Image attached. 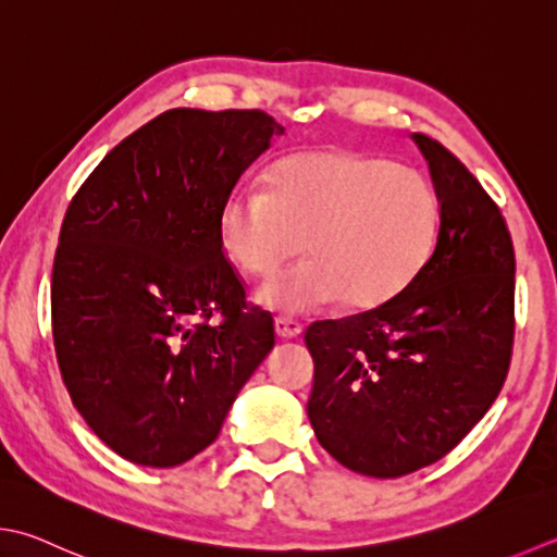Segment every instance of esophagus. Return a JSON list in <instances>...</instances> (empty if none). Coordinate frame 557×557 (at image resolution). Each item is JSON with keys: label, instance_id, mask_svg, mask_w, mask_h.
Wrapping results in <instances>:
<instances>
[{"label": "esophagus", "instance_id": "34e87169", "mask_svg": "<svg viewBox=\"0 0 557 557\" xmlns=\"http://www.w3.org/2000/svg\"><path fill=\"white\" fill-rule=\"evenodd\" d=\"M304 331V325L297 319H287V315H277L275 319V333L285 341H292V337H299Z\"/></svg>", "mask_w": 557, "mask_h": 557}]
</instances>
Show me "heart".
Wrapping results in <instances>:
<instances>
[{
	"label": "heart",
	"mask_w": 557,
	"mask_h": 557,
	"mask_svg": "<svg viewBox=\"0 0 557 557\" xmlns=\"http://www.w3.org/2000/svg\"><path fill=\"white\" fill-rule=\"evenodd\" d=\"M220 228L226 258L253 277H270L301 246L309 253L258 289L263 307L292 315L345 299L372 309L428 263L440 202L418 169L345 149H307L272 169L268 190H236Z\"/></svg>",
	"instance_id": "1"
}]
</instances>
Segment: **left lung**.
Instances as JSON below:
<instances>
[{
    "label": "left lung",
    "mask_w": 557,
    "mask_h": 557,
    "mask_svg": "<svg viewBox=\"0 0 557 557\" xmlns=\"http://www.w3.org/2000/svg\"><path fill=\"white\" fill-rule=\"evenodd\" d=\"M440 200L428 263L396 297L307 329L309 420L337 463L398 478L440 461L493 406L515 345V246L449 149L412 135Z\"/></svg>",
    "instance_id": "obj_1"
}]
</instances>
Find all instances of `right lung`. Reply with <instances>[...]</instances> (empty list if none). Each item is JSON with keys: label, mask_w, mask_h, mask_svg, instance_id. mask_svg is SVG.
Listing matches in <instances>:
<instances>
[{"label": "right lung", "mask_w": 557, "mask_h": 557, "mask_svg": "<svg viewBox=\"0 0 557 557\" xmlns=\"http://www.w3.org/2000/svg\"><path fill=\"white\" fill-rule=\"evenodd\" d=\"M282 133L258 108H173L108 151L64 212L54 355L74 408L127 461L171 468L205 451L275 345L220 222Z\"/></svg>", "instance_id": "obj_1"}]
</instances>
